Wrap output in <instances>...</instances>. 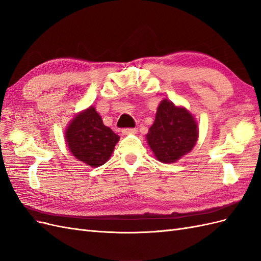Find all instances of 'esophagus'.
I'll return each instance as SVG.
<instances>
[{
  "mask_svg": "<svg viewBox=\"0 0 261 261\" xmlns=\"http://www.w3.org/2000/svg\"><path fill=\"white\" fill-rule=\"evenodd\" d=\"M137 128H124L122 129L123 135H128V134H133V133H136Z\"/></svg>",
  "mask_w": 261,
  "mask_h": 261,
  "instance_id": "1",
  "label": "esophagus"
}]
</instances>
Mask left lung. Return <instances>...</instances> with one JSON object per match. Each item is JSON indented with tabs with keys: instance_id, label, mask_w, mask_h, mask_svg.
I'll use <instances>...</instances> for the list:
<instances>
[{
	"instance_id": "8db88e82",
	"label": "left lung",
	"mask_w": 261,
	"mask_h": 261,
	"mask_svg": "<svg viewBox=\"0 0 261 261\" xmlns=\"http://www.w3.org/2000/svg\"><path fill=\"white\" fill-rule=\"evenodd\" d=\"M146 137L158 160L173 163L194 148L198 129L193 115L186 109L163 100Z\"/></svg>"
}]
</instances>
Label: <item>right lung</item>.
<instances>
[{
	"label": "right lung",
	"instance_id": "right-lung-1",
	"mask_svg": "<svg viewBox=\"0 0 261 261\" xmlns=\"http://www.w3.org/2000/svg\"><path fill=\"white\" fill-rule=\"evenodd\" d=\"M65 135L70 152L91 167L105 164L120 139V136L103 124L92 107L74 118Z\"/></svg>",
	"mask_w": 261,
	"mask_h": 261
}]
</instances>
